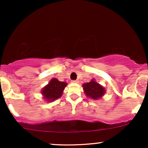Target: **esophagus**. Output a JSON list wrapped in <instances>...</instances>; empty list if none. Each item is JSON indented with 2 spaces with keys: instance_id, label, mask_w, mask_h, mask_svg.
Segmentation results:
<instances>
[{
  "instance_id": "1",
  "label": "esophagus",
  "mask_w": 148,
  "mask_h": 148,
  "mask_svg": "<svg viewBox=\"0 0 148 148\" xmlns=\"http://www.w3.org/2000/svg\"><path fill=\"white\" fill-rule=\"evenodd\" d=\"M72 82L74 83V84H76V83L79 82V81H78V80H73V81H72Z\"/></svg>"
}]
</instances>
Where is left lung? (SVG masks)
<instances>
[{
    "mask_svg": "<svg viewBox=\"0 0 148 148\" xmlns=\"http://www.w3.org/2000/svg\"><path fill=\"white\" fill-rule=\"evenodd\" d=\"M83 88L86 95L95 100L100 99L105 94L106 91L105 88L95 80H91L89 83L84 84Z\"/></svg>",
    "mask_w": 148,
    "mask_h": 148,
    "instance_id": "left-lung-1",
    "label": "left lung"
}]
</instances>
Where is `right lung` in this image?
<instances>
[{
	"label": "right lung",
	"mask_w": 148,
	"mask_h": 148,
	"mask_svg": "<svg viewBox=\"0 0 148 148\" xmlns=\"http://www.w3.org/2000/svg\"><path fill=\"white\" fill-rule=\"evenodd\" d=\"M67 85V84L66 82L59 81L58 79L53 78L49 81V84L42 90V95L47 101H54L62 96V92Z\"/></svg>",
	"instance_id": "1"
}]
</instances>
